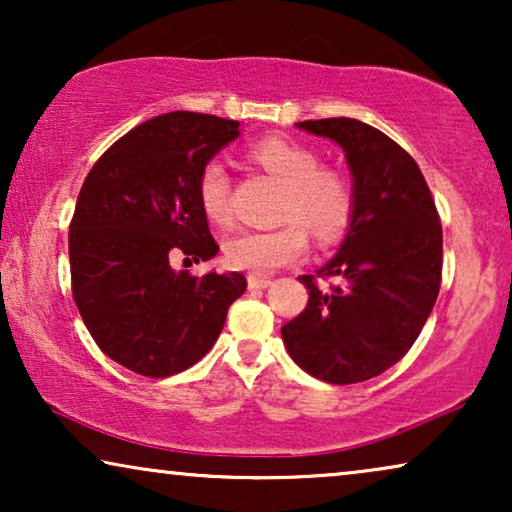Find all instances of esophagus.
<instances>
[{"mask_svg":"<svg viewBox=\"0 0 512 512\" xmlns=\"http://www.w3.org/2000/svg\"><path fill=\"white\" fill-rule=\"evenodd\" d=\"M247 284L249 289H268V286L272 284L268 277H261V275H249L247 277Z\"/></svg>","mask_w":512,"mask_h":512,"instance_id":"34e87169","label":"esophagus"}]
</instances>
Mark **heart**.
<instances>
[{
	"label": "heart",
	"mask_w": 512,
	"mask_h": 512,
	"mask_svg": "<svg viewBox=\"0 0 512 512\" xmlns=\"http://www.w3.org/2000/svg\"><path fill=\"white\" fill-rule=\"evenodd\" d=\"M251 158L286 186L279 219L293 223H286L284 228L270 230V233L244 230L228 237L223 244V254L230 268L265 275L305 256L304 225L321 242H335L349 228L354 216L352 181L342 172L324 170L312 149L291 139L268 137L251 149ZM198 200L202 212L216 226H228L233 219L228 172L216 160L202 167ZM296 220L304 225L300 227Z\"/></svg>",
	"instance_id": "heart-1"
}]
</instances>
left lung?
<instances>
[{
    "mask_svg": "<svg viewBox=\"0 0 512 512\" xmlns=\"http://www.w3.org/2000/svg\"><path fill=\"white\" fill-rule=\"evenodd\" d=\"M345 151L354 216L338 254L317 270L340 286L298 277L310 300L282 326L286 352L328 384L377 377L408 354L440 291L443 228L424 174L410 153L356 118L303 121Z\"/></svg>",
    "mask_w": 512,
    "mask_h": 512,
    "instance_id": "8db88e82",
    "label": "left lung"
}]
</instances>
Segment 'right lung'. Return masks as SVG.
<instances>
[{"label":"right lung","mask_w":512,"mask_h":512,"mask_svg":"<svg viewBox=\"0 0 512 512\" xmlns=\"http://www.w3.org/2000/svg\"><path fill=\"white\" fill-rule=\"evenodd\" d=\"M237 137V121L170 111L118 139L83 181L69 226L74 303L97 347L132 373L198 363L247 289L242 272L172 268L174 256L200 263L219 251L198 179Z\"/></svg>","instance_id":"add662e5"}]
</instances>
